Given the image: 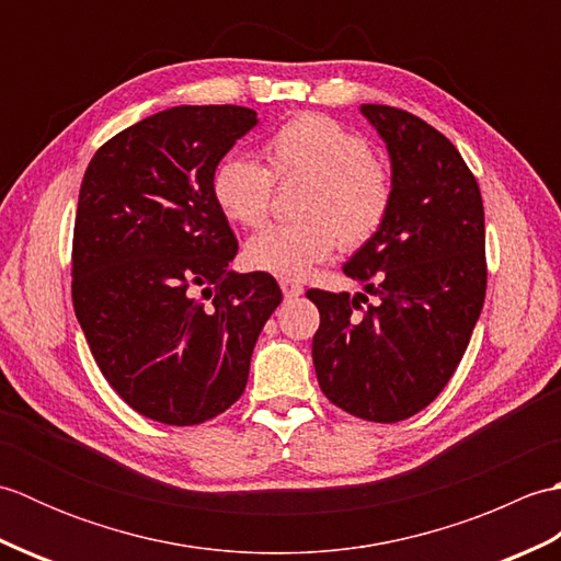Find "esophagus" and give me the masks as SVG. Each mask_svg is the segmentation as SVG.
<instances>
[{"mask_svg":"<svg viewBox=\"0 0 561 561\" xmlns=\"http://www.w3.org/2000/svg\"><path fill=\"white\" fill-rule=\"evenodd\" d=\"M282 294H284V299H299V296L304 294V287L301 284H294V282H289V279H284L282 284Z\"/></svg>","mask_w":561,"mask_h":561,"instance_id":"obj_1","label":"esophagus"}]
</instances>
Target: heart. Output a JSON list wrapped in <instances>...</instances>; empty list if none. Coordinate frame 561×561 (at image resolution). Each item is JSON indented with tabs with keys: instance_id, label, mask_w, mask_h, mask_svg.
I'll use <instances>...</instances> for the list:
<instances>
[{
	"instance_id": "obj_1",
	"label": "heart",
	"mask_w": 561,
	"mask_h": 561,
	"mask_svg": "<svg viewBox=\"0 0 561 561\" xmlns=\"http://www.w3.org/2000/svg\"><path fill=\"white\" fill-rule=\"evenodd\" d=\"M270 171L253 159L226 157L211 173V197L233 224L267 219L272 176L308 181L299 214L306 221L279 224L250 238V270L279 279H304L342 245H362L383 226L392 205L388 171L371 159L368 141L328 115L304 113L265 141Z\"/></svg>"
}]
</instances>
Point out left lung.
Instances as JSON below:
<instances>
[{
  "label": "left lung",
  "mask_w": 561,
  "mask_h": 561,
  "mask_svg": "<svg viewBox=\"0 0 561 561\" xmlns=\"http://www.w3.org/2000/svg\"><path fill=\"white\" fill-rule=\"evenodd\" d=\"M383 139L392 205L344 274L376 296L308 289L320 311L313 366L330 402L359 420L392 424L424 410L456 371L486 289L484 207L458 149L420 117L364 103Z\"/></svg>",
  "instance_id": "1"
}]
</instances>
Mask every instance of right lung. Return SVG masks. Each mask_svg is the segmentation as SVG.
<instances>
[{"label":"right lung","instance_id":"obj_1","mask_svg":"<svg viewBox=\"0 0 561 561\" xmlns=\"http://www.w3.org/2000/svg\"><path fill=\"white\" fill-rule=\"evenodd\" d=\"M260 125L241 105H175L96 151L79 190L71 299L101 374L129 408L190 426L243 396L282 291L229 267L238 241L211 173Z\"/></svg>","mask_w":561,"mask_h":561}]
</instances>
